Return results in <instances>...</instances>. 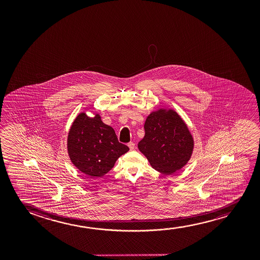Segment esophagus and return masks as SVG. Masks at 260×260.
I'll return each instance as SVG.
<instances>
[{
    "label": "esophagus",
    "instance_id": "esophagus-1",
    "mask_svg": "<svg viewBox=\"0 0 260 260\" xmlns=\"http://www.w3.org/2000/svg\"><path fill=\"white\" fill-rule=\"evenodd\" d=\"M128 146L129 147V149L133 150L135 148V144L133 142L128 143Z\"/></svg>",
    "mask_w": 260,
    "mask_h": 260
}]
</instances>
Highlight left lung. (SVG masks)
<instances>
[{
    "instance_id": "1",
    "label": "left lung",
    "mask_w": 260,
    "mask_h": 260,
    "mask_svg": "<svg viewBox=\"0 0 260 260\" xmlns=\"http://www.w3.org/2000/svg\"><path fill=\"white\" fill-rule=\"evenodd\" d=\"M145 137L139 149L151 166L164 174L184 167L192 156L194 141L181 116L171 108L153 111L145 121Z\"/></svg>"
}]
</instances>
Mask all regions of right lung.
I'll return each instance as SVG.
<instances>
[{"label":"right lung","instance_id":"right-lung-1","mask_svg":"<svg viewBox=\"0 0 260 260\" xmlns=\"http://www.w3.org/2000/svg\"><path fill=\"white\" fill-rule=\"evenodd\" d=\"M128 150L118 141L114 128L104 123L100 114L93 117L84 112L79 114L68 132L70 160L79 171L93 178L107 174Z\"/></svg>","mask_w":260,"mask_h":260}]
</instances>
